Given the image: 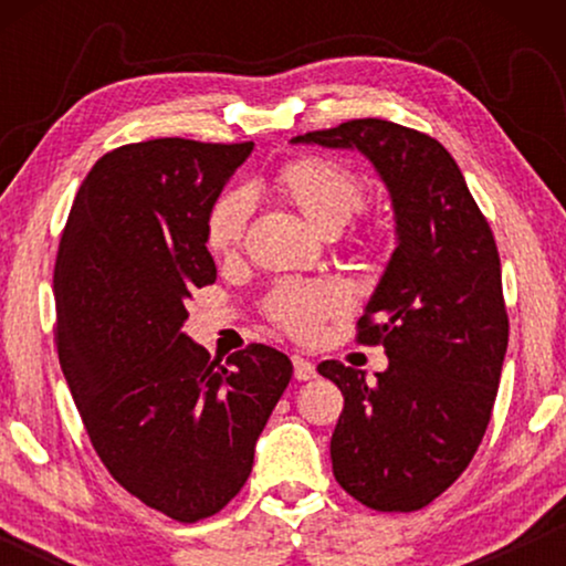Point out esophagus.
Listing matches in <instances>:
<instances>
[{
	"label": "esophagus",
	"instance_id": "1",
	"mask_svg": "<svg viewBox=\"0 0 566 566\" xmlns=\"http://www.w3.org/2000/svg\"><path fill=\"white\" fill-rule=\"evenodd\" d=\"M293 376H296L298 381H308V378L316 376V366L312 360L301 358V355H293Z\"/></svg>",
	"mask_w": 566,
	"mask_h": 566
}]
</instances>
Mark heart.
Instances as JSON below:
<instances>
[{
  "label": "heart",
  "mask_w": 566,
  "mask_h": 566,
  "mask_svg": "<svg viewBox=\"0 0 566 566\" xmlns=\"http://www.w3.org/2000/svg\"><path fill=\"white\" fill-rule=\"evenodd\" d=\"M275 188L324 237L337 234L363 208L366 190L358 175L327 157H301L285 165L275 177ZM252 198L242 188L227 190L206 219V244L216 254H234L244 242ZM360 252H381L389 234L366 229L353 237ZM268 319L296 339H314L324 322L343 314L347 293L332 281H283L265 296Z\"/></svg>",
  "instance_id": "obj_1"
}]
</instances>
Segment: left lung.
I'll list each match as a JSON object with an SVG mask.
<instances>
[{
    "instance_id": "8db88e82",
    "label": "left lung",
    "mask_w": 566,
    "mask_h": 566,
    "mask_svg": "<svg viewBox=\"0 0 566 566\" xmlns=\"http://www.w3.org/2000/svg\"><path fill=\"white\" fill-rule=\"evenodd\" d=\"M293 144L358 149L391 192L397 250L358 319V343L389 368L324 360L345 407L332 432L339 486L378 513H412L440 497L474 459L490 424L507 350L500 254L446 146L420 130L358 118Z\"/></svg>"
}]
</instances>
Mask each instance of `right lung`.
Segmentation results:
<instances>
[{"instance_id": "1", "label": "right lung", "mask_w": 566, "mask_h": 566, "mask_svg": "<svg viewBox=\"0 0 566 566\" xmlns=\"http://www.w3.org/2000/svg\"><path fill=\"white\" fill-rule=\"evenodd\" d=\"M252 146L151 138L107 151L53 270L59 363L99 461L180 523L237 497L293 374L275 347L252 343L221 366L182 332L185 301L216 281L206 219Z\"/></svg>"}]
</instances>
